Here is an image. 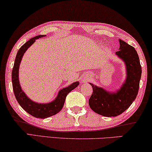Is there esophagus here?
<instances>
[{"label":"esophagus","instance_id":"34e87169","mask_svg":"<svg viewBox=\"0 0 152 152\" xmlns=\"http://www.w3.org/2000/svg\"><path fill=\"white\" fill-rule=\"evenodd\" d=\"M89 77H87V76H83L82 78H81V81H82V83H87V81L89 80Z\"/></svg>","mask_w":152,"mask_h":152}]
</instances>
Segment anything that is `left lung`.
I'll use <instances>...</instances> for the list:
<instances>
[{
  "instance_id": "1",
  "label": "left lung",
  "mask_w": 152,
  "mask_h": 152,
  "mask_svg": "<svg viewBox=\"0 0 152 152\" xmlns=\"http://www.w3.org/2000/svg\"><path fill=\"white\" fill-rule=\"evenodd\" d=\"M119 51L116 55L124 62L126 78L120 89L109 91L89 83L93 89L89 104L94 112L103 116H117L129 107L136 99L142 74L138 55L133 47L119 39Z\"/></svg>"
}]
</instances>
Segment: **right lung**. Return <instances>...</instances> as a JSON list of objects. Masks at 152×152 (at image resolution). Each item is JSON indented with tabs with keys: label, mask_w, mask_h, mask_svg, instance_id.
Listing matches in <instances>:
<instances>
[{
	"label": "right lung",
	"mask_w": 152,
	"mask_h": 152,
	"mask_svg": "<svg viewBox=\"0 0 152 152\" xmlns=\"http://www.w3.org/2000/svg\"><path fill=\"white\" fill-rule=\"evenodd\" d=\"M44 36H46V35H38L31 38L19 49L15 59L12 74L13 90L17 101L23 110L31 116L38 118H46L58 113L63 107L67 95L79 85L78 81H76L72 83L69 86L61 89L58 91L55 99L48 103H38L37 102L33 101L25 94L24 91H23L18 78L19 67H20L21 60L25 52L31 45L34 43L36 40Z\"/></svg>",
	"instance_id": "add662e5"
}]
</instances>
